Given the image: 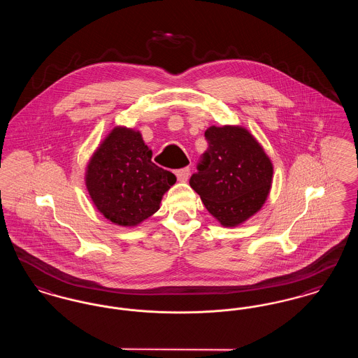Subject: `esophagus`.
Wrapping results in <instances>:
<instances>
[{"instance_id":"34e87169","label":"esophagus","mask_w":358,"mask_h":358,"mask_svg":"<svg viewBox=\"0 0 358 358\" xmlns=\"http://www.w3.org/2000/svg\"><path fill=\"white\" fill-rule=\"evenodd\" d=\"M176 176H177V180L181 181V182H185L189 178V174H190V169L189 168H182V169H177L174 171Z\"/></svg>"}]
</instances>
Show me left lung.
<instances>
[{
	"label": "left lung",
	"mask_w": 358,
	"mask_h": 358,
	"mask_svg": "<svg viewBox=\"0 0 358 358\" xmlns=\"http://www.w3.org/2000/svg\"><path fill=\"white\" fill-rule=\"evenodd\" d=\"M208 149L189 184L208 212L224 227H236L264 204L273 182V164L245 129L210 126Z\"/></svg>",
	"instance_id": "left-lung-1"
}]
</instances>
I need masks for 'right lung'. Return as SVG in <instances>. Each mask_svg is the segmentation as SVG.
Segmentation results:
<instances>
[{"label":"right lung","mask_w":358,"mask_h":358,"mask_svg":"<svg viewBox=\"0 0 358 358\" xmlns=\"http://www.w3.org/2000/svg\"><path fill=\"white\" fill-rule=\"evenodd\" d=\"M176 176L157 166L139 131L115 127L92 155L85 185L106 219L134 227L159 209Z\"/></svg>","instance_id":"add662e5"}]
</instances>
